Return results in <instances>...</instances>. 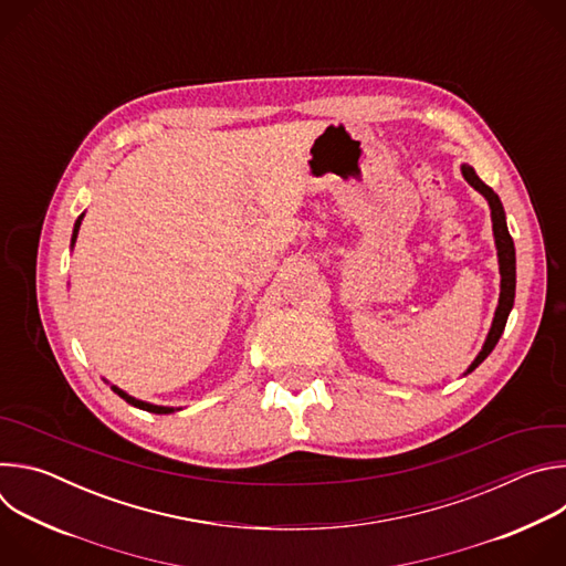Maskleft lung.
Masks as SVG:
<instances>
[{"label":"left lung","instance_id":"8db88e82","mask_svg":"<svg viewBox=\"0 0 566 566\" xmlns=\"http://www.w3.org/2000/svg\"><path fill=\"white\" fill-rule=\"evenodd\" d=\"M461 175L463 179L489 201V208H491V221H493V237H495V249H497V264H500V302H497V308H495V315H493V325L489 329V336L486 340H483L481 345V352L474 356V360L468 365V369L463 371V376H468L470 371H474L483 360L489 358V354L495 349V345L500 343L502 334H504V327H506V319L513 311V304H515V244H513V237L509 232V226H506V212H504V206L497 197V192L493 188H489L486 184H483L474 168L468 166V164H461Z\"/></svg>","mask_w":566,"mask_h":566}]
</instances>
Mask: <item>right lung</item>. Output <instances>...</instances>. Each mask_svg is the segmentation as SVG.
<instances>
[{
    "instance_id": "add662e5",
    "label": "right lung",
    "mask_w": 566,
    "mask_h": 566,
    "mask_svg": "<svg viewBox=\"0 0 566 566\" xmlns=\"http://www.w3.org/2000/svg\"><path fill=\"white\" fill-rule=\"evenodd\" d=\"M83 219H85V212L80 214L77 219H75V223H73V234H71V251H73V247H75V239H77V230H80V223H83ZM112 389H114V394H118L123 400H127L129 406H134V408H138V410H145V412H151V415H172V412H179V410H184V408H170V406H154V402H147V400H140V398H134V396H129L125 389H120V387H116V385H112L109 380H105Z\"/></svg>"
}]
</instances>
